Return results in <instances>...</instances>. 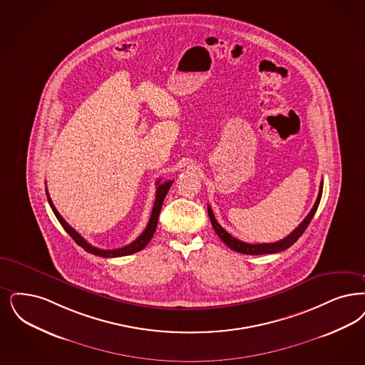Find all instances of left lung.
Segmentation results:
<instances>
[{
	"label": "left lung",
	"instance_id": "obj_1",
	"mask_svg": "<svg viewBox=\"0 0 365 365\" xmlns=\"http://www.w3.org/2000/svg\"><path fill=\"white\" fill-rule=\"evenodd\" d=\"M322 190H323V182H321V186H319V194H318V198H317L315 204L312 206L311 212L307 215L306 219L302 221V224H300V225H299L293 232L288 235L287 237H284V239L278 240L276 243H258V245H250V243H246V242H242V240H239V239L234 237L232 235L228 234V232H227V231L220 225L219 222H217L216 219H215V215H213V212H212V207H210V206H207V215H209L210 222H212V225H213V228H215V232L217 234L220 239H221V240H222L228 247L231 248V250L237 251V252H240V254H247V255L274 254V252H279V251H284V250L291 247L292 245H293V243H294V242H296V240L303 235V232L306 231L308 224L311 222V220L314 217V215H315V212H317V209H318V206H319V202H321Z\"/></svg>",
	"mask_w": 365,
	"mask_h": 365
}]
</instances>
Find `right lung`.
Listing matches in <instances>:
<instances>
[{"label": "right lung", "mask_w": 365, "mask_h": 365, "mask_svg": "<svg viewBox=\"0 0 365 365\" xmlns=\"http://www.w3.org/2000/svg\"><path fill=\"white\" fill-rule=\"evenodd\" d=\"M173 183H174V180H167V182H164L163 185H160V179L158 180V183H156L158 185L156 200H155L152 215H150V219H149V222H148L144 232L140 235L134 242H131L130 245H128V246L122 248H115V250H102V248L91 246L87 240L81 235L78 234L77 231H74L73 228L59 215L58 210L56 209V206L53 204V201H51V198H50V195L47 192V189H46V195H47L50 207L53 209L56 217L61 222V225L63 227V230L68 234L71 235V237L73 239L78 246H81L87 252L93 254V255H99V257H103V258H117V257H125V255H130V254H134V252H138L150 242L152 236H153L155 231H156V227H158V220H159V215H160L161 205L164 202V198H165V195H167V192H168V190H170Z\"/></svg>", "instance_id": "add662e5"}]
</instances>
